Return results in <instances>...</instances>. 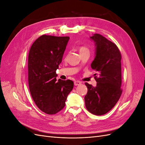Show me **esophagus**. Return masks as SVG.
Returning a JSON list of instances; mask_svg holds the SVG:
<instances>
[{
	"label": "esophagus",
	"instance_id": "1",
	"mask_svg": "<svg viewBox=\"0 0 145 145\" xmlns=\"http://www.w3.org/2000/svg\"><path fill=\"white\" fill-rule=\"evenodd\" d=\"M81 83H82V82H81L77 80V81H75V82H74V85H75V86L80 85H81Z\"/></svg>",
	"mask_w": 145,
	"mask_h": 145
}]
</instances>
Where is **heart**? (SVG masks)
Returning a JSON list of instances; mask_svg holds the SVG:
<instances>
[{
  "instance_id": "heart-1",
  "label": "heart",
  "mask_w": 145,
  "mask_h": 145,
  "mask_svg": "<svg viewBox=\"0 0 145 145\" xmlns=\"http://www.w3.org/2000/svg\"><path fill=\"white\" fill-rule=\"evenodd\" d=\"M79 52L80 54L83 53V52H89V50L88 48H87L85 46H81L79 48Z\"/></svg>"
}]
</instances>
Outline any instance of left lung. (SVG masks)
<instances>
[{"label": "left lung", "instance_id": "left-lung-1", "mask_svg": "<svg viewBox=\"0 0 145 145\" xmlns=\"http://www.w3.org/2000/svg\"><path fill=\"white\" fill-rule=\"evenodd\" d=\"M90 39L95 46V57L91 67L97 72L94 74L97 85L94 87L85 83V106L91 113L102 116L115 106L122 93L121 56L115 43L102 35L94 34Z\"/></svg>", "mask_w": 145, "mask_h": 145}]
</instances>
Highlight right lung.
Segmentation results:
<instances>
[{"label": "right lung", "mask_w": 145, "mask_h": 145, "mask_svg": "<svg viewBox=\"0 0 145 145\" xmlns=\"http://www.w3.org/2000/svg\"><path fill=\"white\" fill-rule=\"evenodd\" d=\"M69 37L42 35L36 39L28 55V84L37 107L48 114H55L65 107L74 87L72 80H56Z\"/></svg>", "instance_id": "obj_1"}]
</instances>
